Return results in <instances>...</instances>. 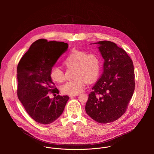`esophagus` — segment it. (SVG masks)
I'll return each mask as SVG.
<instances>
[{
	"label": "esophagus",
	"instance_id": "1",
	"mask_svg": "<svg viewBox=\"0 0 154 154\" xmlns=\"http://www.w3.org/2000/svg\"><path fill=\"white\" fill-rule=\"evenodd\" d=\"M79 94H76V95H70L69 96V97L71 98V97H75V96H77Z\"/></svg>",
	"mask_w": 154,
	"mask_h": 154
}]
</instances>
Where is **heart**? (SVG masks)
Segmentation results:
<instances>
[{"instance_id":"b5f03b06","label":"heart","mask_w":154,"mask_h":154,"mask_svg":"<svg viewBox=\"0 0 154 154\" xmlns=\"http://www.w3.org/2000/svg\"><path fill=\"white\" fill-rule=\"evenodd\" d=\"M64 63L68 67H75V76L77 77L62 85L61 91L65 94H78L83 91L88 81L93 82L100 74V59L95 53L87 54L85 51L74 50L66 57ZM50 75L57 82H61L64 80V73L58 67L51 69Z\"/></svg>"}]
</instances>
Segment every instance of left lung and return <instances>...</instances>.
<instances>
[{
    "label": "left lung",
    "instance_id": "left-lung-1",
    "mask_svg": "<svg viewBox=\"0 0 154 154\" xmlns=\"http://www.w3.org/2000/svg\"><path fill=\"white\" fill-rule=\"evenodd\" d=\"M93 44L98 45L104 63L102 74L92 88L85 110L96 122L106 124L117 120L125 113L133 96L134 64L126 52L115 42L102 41Z\"/></svg>",
    "mask_w": 154,
    "mask_h": 154
}]
</instances>
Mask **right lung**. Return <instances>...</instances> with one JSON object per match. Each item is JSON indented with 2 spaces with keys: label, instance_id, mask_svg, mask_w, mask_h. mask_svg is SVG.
I'll use <instances>...</instances> for the list:
<instances>
[{
  "label": "right lung",
  "instance_id": "obj_1",
  "mask_svg": "<svg viewBox=\"0 0 154 154\" xmlns=\"http://www.w3.org/2000/svg\"><path fill=\"white\" fill-rule=\"evenodd\" d=\"M68 48V44L64 42L38 39L17 65V97L27 113L39 124L47 125L57 120L69 99L58 95L52 99L49 96V93H58L50 71Z\"/></svg>",
  "mask_w": 154,
  "mask_h": 154
}]
</instances>
